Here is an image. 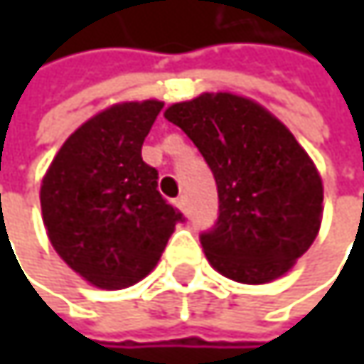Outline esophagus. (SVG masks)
Segmentation results:
<instances>
[{"label":"esophagus","instance_id":"34e87169","mask_svg":"<svg viewBox=\"0 0 364 364\" xmlns=\"http://www.w3.org/2000/svg\"><path fill=\"white\" fill-rule=\"evenodd\" d=\"M175 204H177V206L181 208L183 213H187V200H185V196H179V198L175 200Z\"/></svg>","mask_w":364,"mask_h":364}]
</instances>
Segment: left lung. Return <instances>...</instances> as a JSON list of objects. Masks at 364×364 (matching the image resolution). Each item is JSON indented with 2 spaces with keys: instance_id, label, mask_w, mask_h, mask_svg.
Here are the masks:
<instances>
[{
  "instance_id": "obj_1",
  "label": "left lung",
  "mask_w": 364,
  "mask_h": 364,
  "mask_svg": "<svg viewBox=\"0 0 364 364\" xmlns=\"http://www.w3.org/2000/svg\"><path fill=\"white\" fill-rule=\"evenodd\" d=\"M164 117L193 141L217 183L219 215L200 234L210 265L247 284L282 276L321 230L323 181L308 154L282 122L236 95H200Z\"/></svg>"
}]
</instances>
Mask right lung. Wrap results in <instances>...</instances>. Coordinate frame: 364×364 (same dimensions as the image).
Wrapping results in <instances>:
<instances>
[{"mask_svg":"<svg viewBox=\"0 0 364 364\" xmlns=\"http://www.w3.org/2000/svg\"><path fill=\"white\" fill-rule=\"evenodd\" d=\"M160 101L122 103L80 126L52 160L39 191L54 251L101 289H124L158 263L185 221L158 191L141 147Z\"/></svg>","mask_w":364,"mask_h":364,"instance_id":"obj_1","label":"right lung"}]
</instances>
